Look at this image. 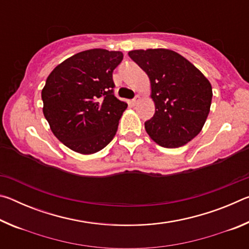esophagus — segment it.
Wrapping results in <instances>:
<instances>
[{"label": "esophagus", "mask_w": 249, "mask_h": 249, "mask_svg": "<svg viewBox=\"0 0 249 249\" xmlns=\"http://www.w3.org/2000/svg\"><path fill=\"white\" fill-rule=\"evenodd\" d=\"M140 100H141V96H140V95H136V96H135V98L132 100V104H133V105H136L138 102H140Z\"/></svg>", "instance_id": "1"}]
</instances>
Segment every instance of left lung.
Listing matches in <instances>:
<instances>
[{"mask_svg":"<svg viewBox=\"0 0 249 249\" xmlns=\"http://www.w3.org/2000/svg\"><path fill=\"white\" fill-rule=\"evenodd\" d=\"M128 56L150 81L155 114L145 129L156 144L178 148L192 141L208 119L212 86L188 59L166 48L136 49Z\"/></svg>","mask_w":249,"mask_h":249,"instance_id":"obj_1","label":"left lung"}]
</instances>
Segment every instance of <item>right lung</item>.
Returning <instances> with one entry per match:
<instances>
[{
    "label": "right lung",
    "instance_id": "add662e5",
    "mask_svg": "<svg viewBox=\"0 0 249 249\" xmlns=\"http://www.w3.org/2000/svg\"><path fill=\"white\" fill-rule=\"evenodd\" d=\"M123 53L94 48L66 59L41 90L50 129L75 153L92 155L114 138L127 104L113 94L112 73Z\"/></svg>",
    "mask_w": 249,
    "mask_h": 249
}]
</instances>
